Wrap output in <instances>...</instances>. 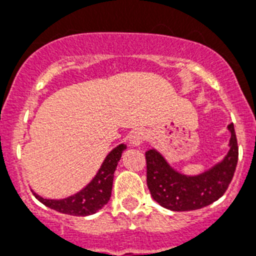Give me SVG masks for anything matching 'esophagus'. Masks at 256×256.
Instances as JSON below:
<instances>
[{
  "label": "esophagus",
  "mask_w": 256,
  "mask_h": 256,
  "mask_svg": "<svg viewBox=\"0 0 256 256\" xmlns=\"http://www.w3.org/2000/svg\"><path fill=\"white\" fill-rule=\"evenodd\" d=\"M146 138H148V133L144 132V130H133L130 136V141L133 146H140Z\"/></svg>",
  "instance_id": "1"
}]
</instances>
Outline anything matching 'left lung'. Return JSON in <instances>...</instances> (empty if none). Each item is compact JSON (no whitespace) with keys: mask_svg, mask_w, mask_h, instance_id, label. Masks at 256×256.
<instances>
[{"mask_svg":"<svg viewBox=\"0 0 256 256\" xmlns=\"http://www.w3.org/2000/svg\"><path fill=\"white\" fill-rule=\"evenodd\" d=\"M228 130L230 148L226 159L195 177H187L172 169L158 151H146L148 187L154 200L173 212H188L208 206L222 198L234 178L238 160L234 123L228 126Z\"/></svg>","mask_w":256,"mask_h":256,"instance_id":"obj_1","label":"left lung"}]
</instances>
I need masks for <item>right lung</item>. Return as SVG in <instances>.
<instances>
[{"mask_svg": "<svg viewBox=\"0 0 256 256\" xmlns=\"http://www.w3.org/2000/svg\"><path fill=\"white\" fill-rule=\"evenodd\" d=\"M126 148L124 144H119L112 152L106 156L105 162L101 165L100 170L96 174V177L86 188L62 200H48L34 194L36 198L46 206L56 210V212L69 214V216H86L94 214L97 210H100L104 205H106L110 200L112 188V180H114V172L116 169L118 162L120 160L122 152Z\"/></svg>", "mask_w": 256, "mask_h": 256, "instance_id": "add662e5", "label": "right lung"}]
</instances>
